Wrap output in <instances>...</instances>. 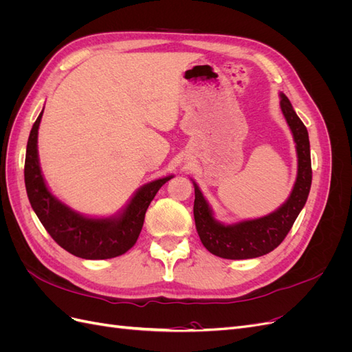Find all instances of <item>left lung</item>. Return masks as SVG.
I'll return each mask as SVG.
<instances>
[{"instance_id": "8db88e82", "label": "left lung", "mask_w": 352, "mask_h": 352, "mask_svg": "<svg viewBox=\"0 0 352 352\" xmlns=\"http://www.w3.org/2000/svg\"><path fill=\"white\" fill-rule=\"evenodd\" d=\"M280 109L289 124L298 154L296 182L285 204L272 214L254 220H245L235 225H223L212 217L208 202L202 197L198 185L195 186L194 219L202 245L221 258L247 260L261 257L278 248L289 233L294 221L305 206L311 188V157L308 132L300 117L292 109L291 101L280 94Z\"/></svg>"}]
</instances>
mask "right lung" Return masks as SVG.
Here are the masks:
<instances>
[{
    "label": "right lung",
    "instance_id": "right-lung-1",
    "mask_svg": "<svg viewBox=\"0 0 352 352\" xmlns=\"http://www.w3.org/2000/svg\"><path fill=\"white\" fill-rule=\"evenodd\" d=\"M44 110L38 116L26 146L25 185L32 208L42 226L61 248L87 260H107L129 251L142 230L145 212L158 189L173 176L144 185L117 219H89L78 214L52 197L42 177L38 162V127Z\"/></svg>",
    "mask_w": 352,
    "mask_h": 352
}]
</instances>
